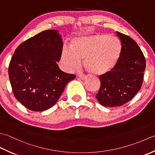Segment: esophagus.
<instances>
[{
  "instance_id": "esophagus-1",
  "label": "esophagus",
  "mask_w": 155,
  "mask_h": 155,
  "mask_svg": "<svg viewBox=\"0 0 155 155\" xmlns=\"http://www.w3.org/2000/svg\"><path fill=\"white\" fill-rule=\"evenodd\" d=\"M78 77L80 78V79H81V80H85V79H86L87 77L86 75H84L83 74H79L78 75Z\"/></svg>"
}]
</instances>
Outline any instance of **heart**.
<instances>
[{"mask_svg": "<svg viewBox=\"0 0 155 155\" xmlns=\"http://www.w3.org/2000/svg\"><path fill=\"white\" fill-rule=\"evenodd\" d=\"M121 53V45L117 38L104 33L75 37L71 48L64 47L61 60L67 71L74 70L84 59L85 68L90 74L102 75L114 68Z\"/></svg>", "mask_w": 155, "mask_h": 155, "instance_id": "heart-1", "label": "heart"}]
</instances>
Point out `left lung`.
I'll return each instance as SVG.
<instances>
[{
    "instance_id": "left-lung-1",
    "label": "left lung",
    "mask_w": 155,
    "mask_h": 155,
    "mask_svg": "<svg viewBox=\"0 0 155 155\" xmlns=\"http://www.w3.org/2000/svg\"><path fill=\"white\" fill-rule=\"evenodd\" d=\"M121 42V53L111 71L100 75L96 98L105 107L120 106L132 100L143 84L146 60L131 37L116 31Z\"/></svg>"
}]
</instances>
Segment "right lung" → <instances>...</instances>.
Masks as SVG:
<instances>
[{
  "mask_svg": "<svg viewBox=\"0 0 155 155\" xmlns=\"http://www.w3.org/2000/svg\"><path fill=\"white\" fill-rule=\"evenodd\" d=\"M63 41L57 30H46L20 44L8 66L12 92L30 110L41 112L55 105L74 74L62 71L57 64Z\"/></svg>",
  "mask_w": 155,
  "mask_h": 155,
  "instance_id": "add662e5",
  "label": "right lung"
}]
</instances>
